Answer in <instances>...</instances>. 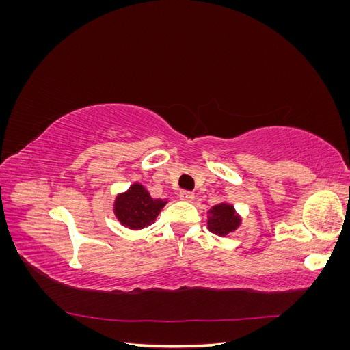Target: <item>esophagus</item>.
I'll list each match as a JSON object with an SVG mask.
<instances>
[{
	"label": "esophagus",
	"mask_w": 350,
	"mask_h": 350,
	"mask_svg": "<svg viewBox=\"0 0 350 350\" xmlns=\"http://www.w3.org/2000/svg\"><path fill=\"white\" fill-rule=\"evenodd\" d=\"M179 198L184 200V201H193V198H194V193H191V191H187V189H183V191L179 193Z\"/></svg>",
	"instance_id": "1"
}]
</instances>
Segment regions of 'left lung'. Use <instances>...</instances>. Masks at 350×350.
<instances>
[{"instance_id": "1", "label": "left lung", "mask_w": 350, "mask_h": 350, "mask_svg": "<svg viewBox=\"0 0 350 350\" xmlns=\"http://www.w3.org/2000/svg\"><path fill=\"white\" fill-rule=\"evenodd\" d=\"M239 224L241 219L230 204L221 203L210 210L207 226L210 232H213V234L219 237H226L230 232H234Z\"/></svg>"}]
</instances>
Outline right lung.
I'll return each mask as SVG.
<instances>
[{"mask_svg": "<svg viewBox=\"0 0 350 350\" xmlns=\"http://www.w3.org/2000/svg\"><path fill=\"white\" fill-rule=\"evenodd\" d=\"M165 204L166 201L152 198L143 185L134 184L116 197L113 210L124 226L137 230L150 226Z\"/></svg>", "mask_w": 350, "mask_h": 350, "instance_id": "add662e5", "label": "right lung"}]
</instances>
